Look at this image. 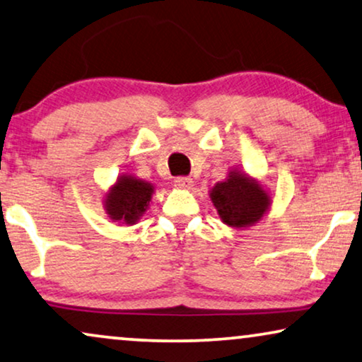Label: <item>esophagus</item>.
Wrapping results in <instances>:
<instances>
[{
	"label": "esophagus",
	"mask_w": 362,
	"mask_h": 362,
	"mask_svg": "<svg viewBox=\"0 0 362 362\" xmlns=\"http://www.w3.org/2000/svg\"><path fill=\"white\" fill-rule=\"evenodd\" d=\"M192 184H194V182H192V178L189 177H177L175 180H173V185H175L177 189H184V190L192 189Z\"/></svg>",
	"instance_id": "esophagus-1"
}]
</instances>
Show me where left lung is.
<instances>
[{"label": "left lung", "instance_id": "1", "mask_svg": "<svg viewBox=\"0 0 362 362\" xmlns=\"http://www.w3.org/2000/svg\"><path fill=\"white\" fill-rule=\"evenodd\" d=\"M210 199L221 221L235 228L257 223L267 214L272 202L257 180L237 170H231L225 182L211 189Z\"/></svg>", "mask_w": 362, "mask_h": 362}]
</instances>
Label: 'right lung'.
<instances>
[{"label":"right lung","mask_w":362,"mask_h":362,"mask_svg":"<svg viewBox=\"0 0 362 362\" xmlns=\"http://www.w3.org/2000/svg\"><path fill=\"white\" fill-rule=\"evenodd\" d=\"M152 194V184L132 175H122L105 195V211L110 220L132 225L147 210Z\"/></svg>","instance_id":"1"}]
</instances>
